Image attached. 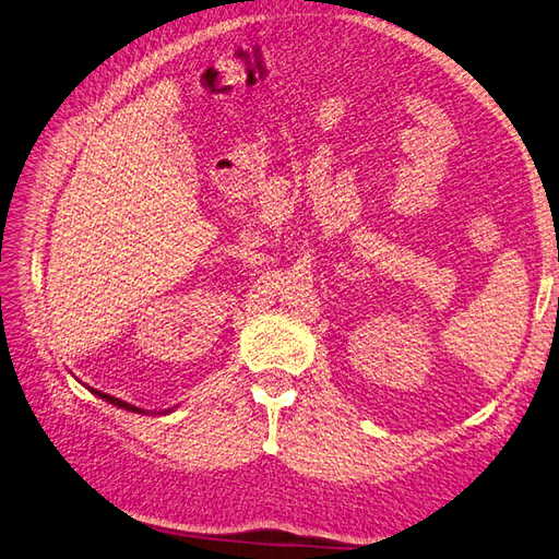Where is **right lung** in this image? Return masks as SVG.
<instances>
[{"instance_id":"obj_1","label":"right lung","mask_w":559,"mask_h":559,"mask_svg":"<svg viewBox=\"0 0 559 559\" xmlns=\"http://www.w3.org/2000/svg\"><path fill=\"white\" fill-rule=\"evenodd\" d=\"M94 392V390H92ZM96 396H102L104 402H108V404H112V406H118V408H124V411H132V413H146V411H141V408H136V406H132V404H127V402H122V399H116V396H110V394H104V392H94Z\"/></svg>"}]
</instances>
